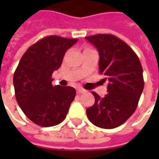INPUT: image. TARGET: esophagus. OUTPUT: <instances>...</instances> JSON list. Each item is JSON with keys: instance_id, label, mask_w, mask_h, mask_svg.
Wrapping results in <instances>:
<instances>
[{"instance_id": "1", "label": "esophagus", "mask_w": 159, "mask_h": 159, "mask_svg": "<svg viewBox=\"0 0 159 159\" xmlns=\"http://www.w3.org/2000/svg\"><path fill=\"white\" fill-rule=\"evenodd\" d=\"M86 92V90L83 89H82V88H78L77 89H76V93H83Z\"/></svg>"}]
</instances>
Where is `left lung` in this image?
I'll list each match as a JSON object with an SVG mask.
<instances>
[{"instance_id": "obj_1", "label": "left lung", "mask_w": 159, "mask_h": 159, "mask_svg": "<svg viewBox=\"0 0 159 159\" xmlns=\"http://www.w3.org/2000/svg\"><path fill=\"white\" fill-rule=\"evenodd\" d=\"M98 50L100 74L109 81L108 93L100 98L92 92L95 101L86 110L93 125L114 129L122 125L134 112L144 89L143 70L140 59L127 43L110 34L86 36Z\"/></svg>"}]
</instances>
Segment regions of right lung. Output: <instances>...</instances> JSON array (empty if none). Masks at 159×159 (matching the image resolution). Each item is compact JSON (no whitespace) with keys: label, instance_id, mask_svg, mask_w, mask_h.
I'll return each instance as SVG.
<instances>
[{"label":"right lung","instance_id":"1","mask_svg":"<svg viewBox=\"0 0 159 159\" xmlns=\"http://www.w3.org/2000/svg\"><path fill=\"white\" fill-rule=\"evenodd\" d=\"M78 40L48 36L30 46L13 75L17 102L26 117L42 127L65 119L76 96L69 86H52V74L61 66L65 53Z\"/></svg>","mask_w":159,"mask_h":159}]
</instances>
